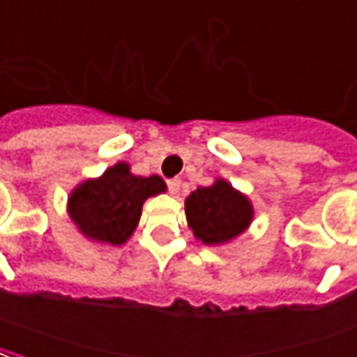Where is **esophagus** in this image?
<instances>
[{"instance_id": "esophagus-1", "label": "esophagus", "mask_w": 357, "mask_h": 357, "mask_svg": "<svg viewBox=\"0 0 357 357\" xmlns=\"http://www.w3.org/2000/svg\"><path fill=\"white\" fill-rule=\"evenodd\" d=\"M167 186H169V192L176 196L178 192H181V186H183V181L181 178H171V181H167Z\"/></svg>"}]
</instances>
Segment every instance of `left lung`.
<instances>
[{
    "label": "left lung",
    "mask_w": 357,
    "mask_h": 357,
    "mask_svg": "<svg viewBox=\"0 0 357 357\" xmlns=\"http://www.w3.org/2000/svg\"><path fill=\"white\" fill-rule=\"evenodd\" d=\"M184 211L194 236L209 246L236 238L254 219L252 202L223 178L192 192Z\"/></svg>",
    "instance_id": "left-lung-1"
}]
</instances>
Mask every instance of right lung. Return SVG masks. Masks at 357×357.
Here are the masks:
<instances>
[{
	"instance_id": "right-lung-1",
	"label": "right lung",
	"mask_w": 357,
	"mask_h": 357,
	"mask_svg": "<svg viewBox=\"0 0 357 357\" xmlns=\"http://www.w3.org/2000/svg\"><path fill=\"white\" fill-rule=\"evenodd\" d=\"M158 174L136 176L128 163H117L98 178H88L70 192L67 211L84 236L121 246L132 236L144 202L165 192Z\"/></svg>"
}]
</instances>
